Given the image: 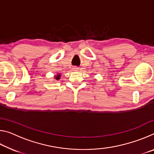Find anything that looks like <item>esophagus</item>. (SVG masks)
Masks as SVG:
<instances>
[{
    "instance_id": "obj_1",
    "label": "esophagus",
    "mask_w": 154,
    "mask_h": 154,
    "mask_svg": "<svg viewBox=\"0 0 154 154\" xmlns=\"http://www.w3.org/2000/svg\"><path fill=\"white\" fill-rule=\"evenodd\" d=\"M78 68L77 67H73L72 68V70H73V71H78Z\"/></svg>"
}]
</instances>
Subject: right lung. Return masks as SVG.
Masks as SVG:
<instances>
[{
  "instance_id": "right-lung-1",
  "label": "right lung",
  "mask_w": 154,
  "mask_h": 154,
  "mask_svg": "<svg viewBox=\"0 0 154 154\" xmlns=\"http://www.w3.org/2000/svg\"><path fill=\"white\" fill-rule=\"evenodd\" d=\"M60 77H61V75L60 73H58V74H56V75L54 76V79H55L56 80H59L60 79Z\"/></svg>"
}]
</instances>
